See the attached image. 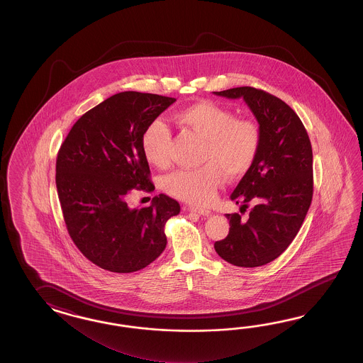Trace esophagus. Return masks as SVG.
<instances>
[{"instance_id":"esophagus-1","label":"esophagus","mask_w":363,"mask_h":363,"mask_svg":"<svg viewBox=\"0 0 363 363\" xmlns=\"http://www.w3.org/2000/svg\"><path fill=\"white\" fill-rule=\"evenodd\" d=\"M188 208L189 211H193V213H197L199 216H211V211H210V210H208V208H197V206H188V208Z\"/></svg>"}]
</instances>
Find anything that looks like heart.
Listing matches in <instances>:
<instances>
[{"label": "heart", "instance_id": "b5f03b06", "mask_svg": "<svg viewBox=\"0 0 363 363\" xmlns=\"http://www.w3.org/2000/svg\"><path fill=\"white\" fill-rule=\"evenodd\" d=\"M175 123L196 133L201 139L197 169L175 171L163 180L164 191L193 205H208L214 200L227 179L244 175L258 153L261 133L258 125L247 119H236L228 108L214 102L201 101L174 114ZM171 133L160 121L147 125L141 136V147L147 162L158 169L170 164Z\"/></svg>", "mask_w": 363, "mask_h": 363}]
</instances>
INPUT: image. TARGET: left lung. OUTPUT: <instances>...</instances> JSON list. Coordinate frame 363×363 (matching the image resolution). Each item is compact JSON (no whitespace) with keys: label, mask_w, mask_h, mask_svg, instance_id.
Returning <instances> with one entry per match:
<instances>
[{"label":"left lung","mask_w":363,"mask_h":363,"mask_svg":"<svg viewBox=\"0 0 363 363\" xmlns=\"http://www.w3.org/2000/svg\"><path fill=\"white\" fill-rule=\"evenodd\" d=\"M242 99L259 124L261 141L255 162L232 192L231 200L249 208L247 219L238 213L227 238L216 252L239 267H258L278 258L300 231L313 199V150L301 119L284 101L253 86L214 92Z\"/></svg>","instance_id":"8db88e82"}]
</instances>
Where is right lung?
Returning <instances> with one entry per match:
<instances>
[{
	"instance_id": "obj_1",
	"label": "right lung",
	"mask_w": 363,
	"mask_h": 363,
	"mask_svg": "<svg viewBox=\"0 0 363 363\" xmlns=\"http://www.w3.org/2000/svg\"><path fill=\"white\" fill-rule=\"evenodd\" d=\"M175 101L116 93L80 116L60 147L55 184L69 238L104 270H141L166 247L164 223L180 213L178 201L160 194L147 208H130L127 197L155 191L141 136Z\"/></svg>"
}]
</instances>
